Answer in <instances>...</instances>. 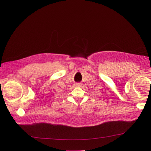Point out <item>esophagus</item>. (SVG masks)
Returning a JSON list of instances; mask_svg holds the SVG:
<instances>
[{"label":"esophagus","instance_id":"obj_1","mask_svg":"<svg viewBox=\"0 0 151 151\" xmlns=\"http://www.w3.org/2000/svg\"><path fill=\"white\" fill-rule=\"evenodd\" d=\"M76 86H78V87H81V86H82V84H81V83H77L76 84Z\"/></svg>","mask_w":151,"mask_h":151}]
</instances>
